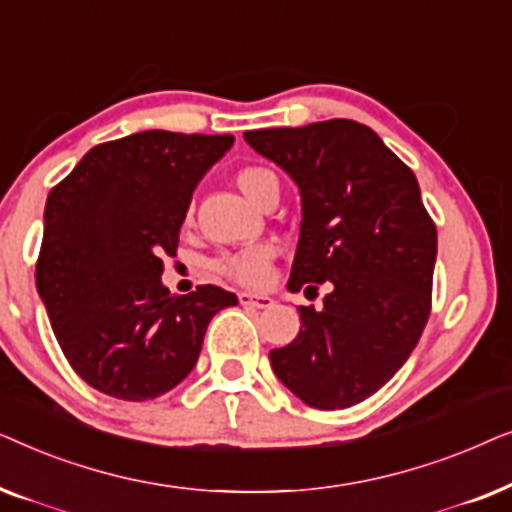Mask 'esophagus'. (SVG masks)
Segmentation results:
<instances>
[{"label": "esophagus", "instance_id": "obj_1", "mask_svg": "<svg viewBox=\"0 0 512 512\" xmlns=\"http://www.w3.org/2000/svg\"><path fill=\"white\" fill-rule=\"evenodd\" d=\"M240 305L258 307V310H268V307L275 305V300H272L270 296H265V293H249V291H242V293H240Z\"/></svg>", "mask_w": 512, "mask_h": 512}]
</instances>
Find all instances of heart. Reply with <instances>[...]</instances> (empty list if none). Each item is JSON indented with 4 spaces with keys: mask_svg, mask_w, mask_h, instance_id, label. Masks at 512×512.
<instances>
[{
    "mask_svg": "<svg viewBox=\"0 0 512 512\" xmlns=\"http://www.w3.org/2000/svg\"><path fill=\"white\" fill-rule=\"evenodd\" d=\"M270 177L272 174L268 170H263V167H244V170L237 172V186H240V191L247 195L251 202H254L258 188H261L263 181ZM272 258H275L272 244L258 242L251 244L247 249L237 251V254L223 256L221 261L216 263V268H219V272H223L226 277L235 279V282L247 286H261L268 282L270 277Z\"/></svg>",
    "mask_w": 512,
    "mask_h": 512,
    "instance_id": "obj_1",
    "label": "heart"
}]
</instances>
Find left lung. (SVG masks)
I'll list each match as a JSON object with an SVG mask.
<instances>
[{"instance_id": "left-lung-1", "label": "left lung", "mask_w": 512, "mask_h": 512, "mask_svg": "<svg viewBox=\"0 0 512 512\" xmlns=\"http://www.w3.org/2000/svg\"><path fill=\"white\" fill-rule=\"evenodd\" d=\"M300 191L289 291L331 284L298 307L300 331L272 349L279 382L310 408L342 410L384 387L431 312L438 235L415 174L368 125L347 118L244 132Z\"/></svg>"}]
</instances>
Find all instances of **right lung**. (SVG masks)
I'll return each mask as SVG.
<instances>
[{
    "instance_id": "1",
    "label": "right lung",
    "mask_w": 512,
    "mask_h": 512,
    "mask_svg": "<svg viewBox=\"0 0 512 512\" xmlns=\"http://www.w3.org/2000/svg\"><path fill=\"white\" fill-rule=\"evenodd\" d=\"M233 142L135 132L90 149L48 193L37 291L67 361L102 394H167L198 363L214 314L237 305L219 286L174 296L160 279L195 186Z\"/></svg>"
}]
</instances>
